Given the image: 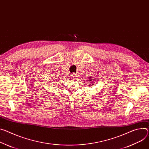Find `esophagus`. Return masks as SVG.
Here are the masks:
<instances>
[{
	"label": "esophagus",
	"instance_id": "34e87169",
	"mask_svg": "<svg viewBox=\"0 0 149 149\" xmlns=\"http://www.w3.org/2000/svg\"><path fill=\"white\" fill-rule=\"evenodd\" d=\"M76 75H77V74H76L75 73H74H74H72V74H71V77L72 78H75V77H76Z\"/></svg>",
	"mask_w": 149,
	"mask_h": 149
}]
</instances>
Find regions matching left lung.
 <instances>
[{
  "label": "left lung",
  "mask_w": 149,
  "mask_h": 149,
  "mask_svg": "<svg viewBox=\"0 0 149 149\" xmlns=\"http://www.w3.org/2000/svg\"><path fill=\"white\" fill-rule=\"evenodd\" d=\"M90 81H91V79H90ZM92 85H93V84H92Z\"/></svg>",
  "instance_id": "1"
}]
</instances>
